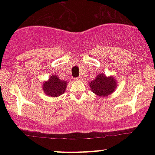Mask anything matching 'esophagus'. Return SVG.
I'll list each match as a JSON object with an SVG mask.
<instances>
[{"mask_svg":"<svg viewBox=\"0 0 155 155\" xmlns=\"http://www.w3.org/2000/svg\"><path fill=\"white\" fill-rule=\"evenodd\" d=\"M81 79H82V78H81V76H78V77L75 78L76 81H81Z\"/></svg>","mask_w":155,"mask_h":155,"instance_id":"obj_1","label":"esophagus"}]
</instances>
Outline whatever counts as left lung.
<instances>
[{
	"mask_svg": "<svg viewBox=\"0 0 155 155\" xmlns=\"http://www.w3.org/2000/svg\"><path fill=\"white\" fill-rule=\"evenodd\" d=\"M91 90L94 93L101 97L107 96L115 90L117 87L116 79L112 76L106 77L101 74L90 84Z\"/></svg>",
	"mask_w": 155,
	"mask_h": 155,
	"instance_id": "obj_1",
	"label": "left lung"
}]
</instances>
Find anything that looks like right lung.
Returning <instances> with one entry per match:
<instances>
[{"mask_svg": "<svg viewBox=\"0 0 155 155\" xmlns=\"http://www.w3.org/2000/svg\"><path fill=\"white\" fill-rule=\"evenodd\" d=\"M67 87V81L60 80L56 75H51L49 81L43 84V90L47 95L58 97L63 95Z\"/></svg>", "mask_w": 155, "mask_h": 155, "instance_id": "obj_1", "label": "right lung"}]
</instances>
